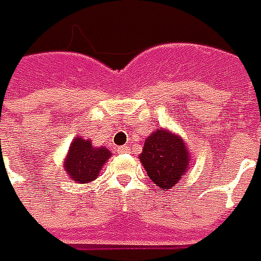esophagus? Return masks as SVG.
I'll list each match as a JSON object with an SVG mask.
<instances>
[{
    "instance_id": "obj_1",
    "label": "esophagus",
    "mask_w": 261,
    "mask_h": 261,
    "mask_svg": "<svg viewBox=\"0 0 261 261\" xmlns=\"http://www.w3.org/2000/svg\"><path fill=\"white\" fill-rule=\"evenodd\" d=\"M119 151H121V153H127V151H129V146H121V147H119Z\"/></svg>"
}]
</instances>
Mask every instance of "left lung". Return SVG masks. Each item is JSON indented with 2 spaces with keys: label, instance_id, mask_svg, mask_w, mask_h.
Listing matches in <instances>:
<instances>
[{
  "label": "left lung",
  "instance_id": "obj_1",
  "mask_svg": "<svg viewBox=\"0 0 261 261\" xmlns=\"http://www.w3.org/2000/svg\"><path fill=\"white\" fill-rule=\"evenodd\" d=\"M139 159L159 191L171 190L193 163L184 139L164 127H159L146 138Z\"/></svg>",
  "mask_w": 261,
  "mask_h": 261
}]
</instances>
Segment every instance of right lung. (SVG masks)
<instances>
[{
    "instance_id": "1",
    "label": "right lung",
    "mask_w": 261,
    "mask_h": 261,
    "mask_svg": "<svg viewBox=\"0 0 261 261\" xmlns=\"http://www.w3.org/2000/svg\"><path fill=\"white\" fill-rule=\"evenodd\" d=\"M111 156L112 153L104 146L97 147L90 139L75 136L64 157L63 167L68 178L79 184H88L99 175V171Z\"/></svg>"
}]
</instances>
